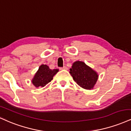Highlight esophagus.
<instances>
[{"label": "esophagus", "instance_id": "esophagus-1", "mask_svg": "<svg viewBox=\"0 0 131 131\" xmlns=\"http://www.w3.org/2000/svg\"><path fill=\"white\" fill-rule=\"evenodd\" d=\"M60 69H61V70H63V69H64V70H66V69H67V67H66V66H64L63 67H60Z\"/></svg>", "mask_w": 131, "mask_h": 131}]
</instances>
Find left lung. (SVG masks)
<instances>
[{"mask_svg":"<svg viewBox=\"0 0 131 131\" xmlns=\"http://www.w3.org/2000/svg\"><path fill=\"white\" fill-rule=\"evenodd\" d=\"M70 73L73 80L80 86L86 90H91L98 79L97 73L82 61L73 62Z\"/></svg>","mask_w":131,"mask_h":131,"instance_id":"8db88e82","label":"left lung"}]
</instances>
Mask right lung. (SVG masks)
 Returning a JSON list of instances; mask_svg holds the SVG:
<instances>
[{"label": "right lung", "instance_id": "obj_1", "mask_svg": "<svg viewBox=\"0 0 131 131\" xmlns=\"http://www.w3.org/2000/svg\"><path fill=\"white\" fill-rule=\"evenodd\" d=\"M58 71V69L51 70L47 65L42 64L40 66L37 72L35 74L32 83L36 88L44 87L53 80V77Z\"/></svg>", "mask_w": 131, "mask_h": 131}]
</instances>
